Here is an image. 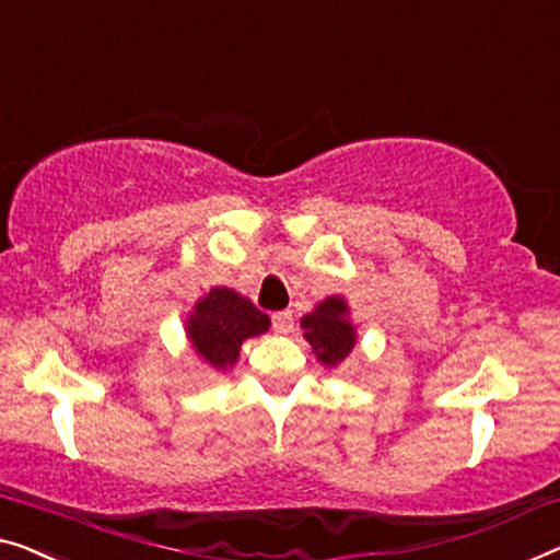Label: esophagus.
<instances>
[{
	"label": "esophagus",
	"instance_id": "1",
	"mask_svg": "<svg viewBox=\"0 0 560 560\" xmlns=\"http://www.w3.org/2000/svg\"><path fill=\"white\" fill-rule=\"evenodd\" d=\"M271 324H273V331H277V334H289L291 327H294V314L277 312L271 316Z\"/></svg>",
	"mask_w": 560,
	"mask_h": 560
}]
</instances>
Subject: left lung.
Here are the masks:
<instances>
[{"instance_id":"8db88e82","label":"left lung","mask_w":560,"mask_h":560,"mask_svg":"<svg viewBox=\"0 0 560 560\" xmlns=\"http://www.w3.org/2000/svg\"><path fill=\"white\" fill-rule=\"evenodd\" d=\"M302 329L324 366L341 364L357 345V329L349 322V306L341 296H329L316 304L312 314L302 316Z\"/></svg>"}]
</instances>
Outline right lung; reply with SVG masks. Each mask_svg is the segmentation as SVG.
<instances>
[{
  "label": "right lung",
  "mask_w": 560,
  "mask_h": 560,
  "mask_svg": "<svg viewBox=\"0 0 560 560\" xmlns=\"http://www.w3.org/2000/svg\"><path fill=\"white\" fill-rule=\"evenodd\" d=\"M269 316L226 287H215L200 296L186 319L190 347L208 366L221 372L236 364L246 339L269 331Z\"/></svg>",
  "instance_id": "1"
}]
</instances>
